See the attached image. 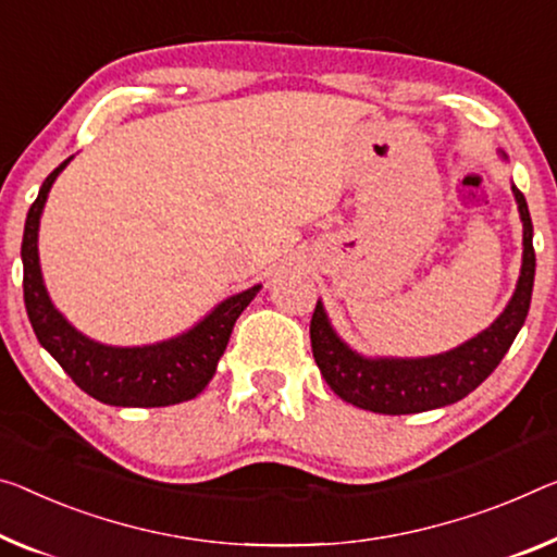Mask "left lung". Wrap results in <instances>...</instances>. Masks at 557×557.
I'll use <instances>...</instances> for the list:
<instances>
[{"mask_svg": "<svg viewBox=\"0 0 557 557\" xmlns=\"http://www.w3.org/2000/svg\"><path fill=\"white\" fill-rule=\"evenodd\" d=\"M512 194L523 221V267H520L516 294L506 311L463 346L428 358H366L338 338L323 304H315L311 319L313 358L336 396L346 404L383 416L423 413L466 398L495 371L518 331L523 329L535 281L533 221L518 186H512Z\"/></svg>", "mask_w": 557, "mask_h": 557, "instance_id": "1", "label": "left lung"}]
</instances>
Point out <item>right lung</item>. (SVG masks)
<instances>
[{"label": "right lung", "instance_id": "right-lung-1", "mask_svg": "<svg viewBox=\"0 0 557 557\" xmlns=\"http://www.w3.org/2000/svg\"><path fill=\"white\" fill-rule=\"evenodd\" d=\"M62 161L41 184L37 201L32 203L24 224L22 263H24V306L39 344L70 373V379L91 398L109 406L159 408L184 404L199 396L216 373L234 323L253 301L261 286L221 301L207 319L182 336L159 341L151 346H104L76 331L47 294L39 267V219L54 178L70 164Z\"/></svg>", "mask_w": 557, "mask_h": 557}]
</instances>
